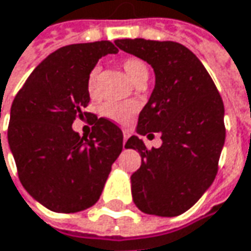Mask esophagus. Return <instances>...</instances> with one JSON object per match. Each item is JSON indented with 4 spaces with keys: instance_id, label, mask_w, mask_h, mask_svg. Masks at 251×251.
<instances>
[{
    "instance_id": "1",
    "label": "esophagus",
    "mask_w": 251,
    "mask_h": 251,
    "mask_svg": "<svg viewBox=\"0 0 251 251\" xmlns=\"http://www.w3.org/2000/svg\"><path fill=\"white\" fill-rule=\"evenodd\" d=\"M128 137H130V132H128V131H123V144H124V145H126V143H127Z\"/></svg>"
}]
</instances>
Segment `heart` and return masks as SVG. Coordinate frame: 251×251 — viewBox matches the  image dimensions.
<instances>
[{
  "instance_id": "1",
  "label": "heart",
  "mask_w": 251,
  "mask_h": 251,
  "mask_svg": "<svg viewBox=\"0 0 251 251\" xmlns=\"http://www.w3.org/2000/svg\"><path fill=\"white\" fill-rule=\"evenodd\" d=\"M123 69L127 73V76L131 79V82L135 84L138 82H143L148 79L150 69L148 65L145 63L143 59L140 57H127L123 60ZM99 75H100V68L94 66L90 70L89 76H87V94L90 96V99H96L99 94ZM137 111V106L134 103H113L108 101L101 106V114L106 119L111 120L117 124H127L132 119L134 113Z\"/></svg>"
}]
</instances>
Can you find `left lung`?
<instances>
[{
    "mask_svg": "<svg viewBox=\"0 0 251 251\" xmlns=\"http://www.w3.org/2000/svg\"><path fill=\"white\" fill-rule=\"evenodd\" d=\"M124 52L155 72V87L138 116L141 135L159 132L162 145L148 150L132 135L141 167L131 175L134 203L157 216H178L212 185L225 144V106L205 66L183 45L171 41L119 39Z\"/></svg>",
    "mask_w": 251,
    "mask_h": 251,
    "instance_id": "left-lung-1",
    "label": "left lung"
}]
</instances>
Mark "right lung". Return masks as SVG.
<instances>
[{
	"mask_svg": "<svg viewBox=\"0 0 251 251\" xmlns=\"http://www.w3.org/2000/svg\"><path fill=\"white\" fill-rule=\"evenodd\" d=\"M116 52L110 41L63 46L36 66L12 101L8 143L19 181L53 212L93 206L123 150L119 127L84 111L90 70L103 55ZM76 118L94 126L89 136L73 131Z\"/></svg>",
	"mask_w": 251,
	"mask_h": 251,
	"instance_id": "right-lung-1",
	"label": "right lung"
}]
</instances>
